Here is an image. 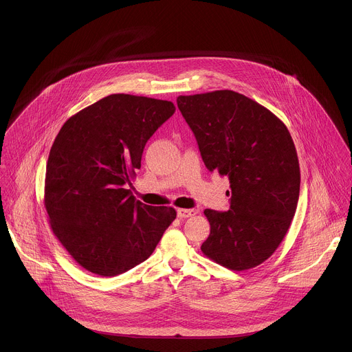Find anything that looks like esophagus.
Returning <instances> with one entry per match:
<instances>
[{
	"label": "esophagus",
	"mask_w": 352,
	"mask_h": 352,
	"mask_svg": "<svg viewBox=\"0 0 352 352\" xmlns=\"http://www.w3.org/2000/svg\"><path fill=\"white\" fill-rule=\"evenodd\" d=\"M197 214L196 209H178V217L179 219H188Z\"/></svg>",
	"instance_id": "34e87169"
}]
</instances>
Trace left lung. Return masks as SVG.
Here are the masks:
<instances>
[{
    "label": "left lung",
    "instance_id": "obj_1",
    "mask_svg": "<svg viewBox=\"0 0 352 352\" xmlns=\"http://www.w3.org/2000/svg\"><path fill=\"white\" fill-rule=\"evenodd\" d=\"M209 171L230 179V209H206L210 235L202 252L236 272L269 259L296 210L300 171L295 144L281 120L232 90L178 96Z\"/></svg>",
    "mask_w": 352,
    "mask_h": 352
}]
</instances>
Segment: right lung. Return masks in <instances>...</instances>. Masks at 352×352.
Returning <instances> with one entry per match:
<instances>
[{"label":"right lung","instance_id":"obj_1","mask_svg":"<svg viewBox=\"0 0 352 352\" xmlns=\"http://www.w3.org/2000/svg\"><path fill=\"white\" fill-rule=\"evenodd\" d=\"M174 113L167 100L110 94L60 129L44 206L54 235L87 272L113 277L144 262L175 220L173 208L143 205L125 189L146 142Z\"/></svg>","mask_w":352,"mask_h":352}]
</instances>
